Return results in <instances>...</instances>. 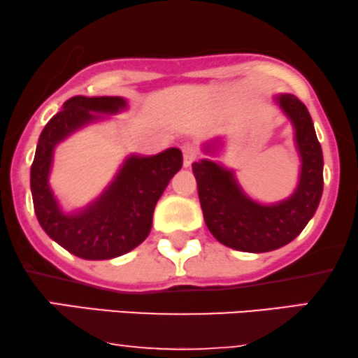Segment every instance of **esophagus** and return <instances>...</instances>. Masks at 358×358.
I'll return each instance as SVG.
<instances>
[{
	"label": "esophagus",
	"instance_id": "34e87169",
	"mask_svg": "<svg viewBox=\"0 0 358 358\" xmlns=\"http://www.w3.org/2000/svg\"><path fill=\"white\" fill-rule=\"evenodd\" d=\"M182 156H184V166H185V168H189V166L192 164V162L196 161V157H197L196 146L190 145V143H187V145H184L182 146Z\"/></svg>",
	"mask_w": 358,
	"mask_h": 358
}]
</instances>
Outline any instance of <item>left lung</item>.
Here are the masks:
<instances>
[{
    "label": "left lung",
    "instance_id": "obj_1",
    "mask_svg": "<svg viewBox=\"0 0 358 358\" xmlns=\"http://www.w3.org/2000/svg\"><path fill=\"white\" fill-rule=\"evenodd\" d=\"M296 129L301 155L298 189L286 201L262 206L241 192L231 171L215 162H194L199 199L207 229L225 247L263 253L281 248L298 236L317 210L324 187V159L310 115L298 96L282 94L276 99ZM213 145H207L208 152Z\"/></svg>",
    "mask_w": 358,
    "mask_h": 358
}]
</instances>
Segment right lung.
<instances>
[{"mask_svg": "<svg viewBox=\"0 0 358 358\" xmlns=\"http://www.w3.org/2000/svg\"><path fill=\"white\" fill-rule=\"evenodd\" d=\"M120 96H72L45 124L31 166L34 212L54 241L85 259H110L136 248L150 235L156 202L182 168V152L171 148L151 157L131 156L100 199L82 212L66 215L49 187L54 146L99 115L124 108Z\"/></svg>", "mask_w": 358, "mask_h": 358, "instance_id": "1", "label": "right lung"}]
</instances>
